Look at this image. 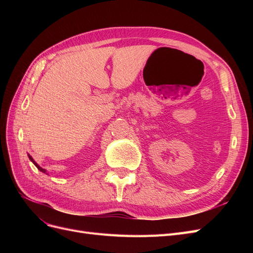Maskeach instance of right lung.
Returning <instances> with one entry per match:
<instances>
[{"instance_id":"1","label":"right lung","mask_w":253,"mask_h":253,"mask_svg":"<svg viewBox=\"0 0 253 253\" xmlns=\"http://www.w3.org/2000/svg\"><path fill=\"white\" fill-rule=\"evenodd\" d=\"M28 157H29V159L30 160H32V162H33V164L38 168V170H39V171H41V172H43V173H46V170H45V169H42V168L39 166V165H38L36 162H35V160H34V158L32 157V156H30L29 154H28Z\"/></svg>"}]
</instances>
